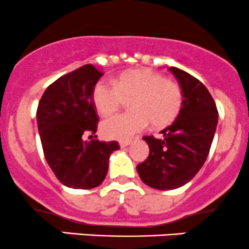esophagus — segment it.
Segmentation results:
<instances>
[{
	"label": "esophagus",
	"instance_id": "obj_1",
	"mask_svg": "<svg viewBox=\"0 0 249 249\" xmlns=\"http://www.w3.org/2000/svg\"><path fill=\"white\" fill-rule=\"evenodd\" d=\"M130 144H131L130 141H123V142H120L119 145H120V147H126V146H129Z\"/></svg>",
	"mask_w": 249,
	"mask_h": 249
}]
</instances>
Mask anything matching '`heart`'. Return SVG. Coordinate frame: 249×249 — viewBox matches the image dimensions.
<instances>
[{"mask_svg": "<svg viewBox=\"0 0 249 249\" xmlns=\"http://www.w3.org/2000/svg\"><path fill=\"white\" fill-rule=\"evenodd\" d=\"M124 98H133L132 111L104 119L100 125L104 137L127 141L145 130L150 122L155 127H165L177 119L183 106L181 87L150 68L127 71L114 83L98 81L92 92L94 107L103 116L116 111Z\"/></svg>", "mask_w": 249, "mask_h": 249, "instance_id": "1", "label": "heart"}]
</instances>
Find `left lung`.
<instances>
[{
	"mask_svg": "<svg viewBox=\"0 0 249 249\" xmlns=\"http://www.w3.org/2000/svg\"><path fill=\"white\" fill-rule=\"evenodd\" d=\"M183 92L179 116L160 131L163 138L145 136L150 154L137 165L141 179L158 190H173L187 184L208 157L218 120L214 99L195 76L177 67L169 68Z\"/></svg>",
	"mask_w": 249,
	"mask_h": 249,
	"instance_id": "1",
	"label": "left lung"
}]
</instances>
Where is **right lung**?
Segmentation results:
<instances>
[{
  "label": "right lung",
  "instance_id": "add662e5",
  "mask_svg": "<svg viewBox=\"0 0 249 249\" xmlns=\"http://www.w3.org/2000/svg\"><path fill=\"white\" fill-rule=\"evenodd\" d=\"M103 74L93 65H84L49 85L37 106V129L46 160L56 178L73 189L102 184L111 154L119 150L114 141H84L97 131L99 118L92 92Z\"/></svg>",
  "mask_w": 249,
  "mask_h": 249
}]
</instances>
